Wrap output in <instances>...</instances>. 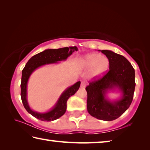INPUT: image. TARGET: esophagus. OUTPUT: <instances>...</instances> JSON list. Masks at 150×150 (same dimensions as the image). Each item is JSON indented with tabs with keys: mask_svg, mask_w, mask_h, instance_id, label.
Here are the masks:
<instances>
[{
	"mask_svg": "<svg viewBox=\"0 0 150 150\" xmlns=\"http://www.w3.org/2000/svg\"><path fill=\"white\" fill-rule=\"evenodd\" d=\"M85 86H86L85 83H84V82H81V88H85Z\"/></svg>",
	"mask_w": 150,
	"mask_h": 150,
	"instance_id": "obj_1",
	"label": "esophagus"
}]
</instances>
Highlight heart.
Returning <instances> with one entry per match:
<instances>
[{"mask_svg":"<svg viewBox=\"0 0 150 150\" xmlns=\"http://www.w3.org/2000/svg\"><path fill=\"white\" fill-rule=\"evenodd\" d=\"M81 65L83 69H91L89 77L96 79L102 76L109 67V61L106 57L93 53L87 54L83 58Z\"/></svg>","mask_w":150,"mask_h":150,"instance_id":"obj_1","label":"heart"}]
</instances>
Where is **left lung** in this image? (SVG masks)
<instances>
[{"instance_id":"left-lung-1","label":"left lung","mask_w":150,"mask_h":150,"mask_svg":"<svg viewBox=\"0 0 150 150\" xmlns=\"http://www.w3.org/2000/svg\"><path fill=\"white\" fill-rule=\"evenodd\" d=\"M100 51V50H99ZM109 61V70L102 78L90 82L87 92V111L97 119L112 121L130 106L135 90V71L126 58L110 50H101ZM118 89L121 96L112 101L106 96L109 90Z\"/></svg>"}]
</instances>
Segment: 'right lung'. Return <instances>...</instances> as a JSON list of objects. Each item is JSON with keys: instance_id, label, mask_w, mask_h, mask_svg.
<instances>
[{"instance_id": "obj_1", "label": "right lung", "mask_w": 150, "mask_h": 150, "mask_svg": "<svg viewBox=\"0 0 150 150\" xmlns=\"http://www.w3.org/2000/svg\"><path fill=\"white\" fill-rule=\"evenodd\" d=\"M78 49L76 46L66 47L59 49H48L45 50L36 55L32 56L28 60L22 71L21 79V98L24 108L28 112L34 116L35 118L42 121H53L60 118L64 115L67 108V101L71 96L75 95L80 87L81 82L75 83L71 87H68L63 91L58 98L57 103L50 110L44 113L38 112L33 110L30 107L27 100V85L28 81L32 73L34 71L43 65L57 63L62 61H65L75 51Z\"/></svg>"}]
</instances>
